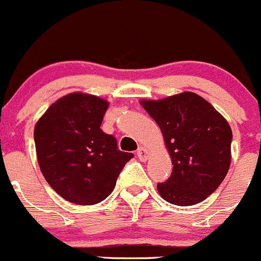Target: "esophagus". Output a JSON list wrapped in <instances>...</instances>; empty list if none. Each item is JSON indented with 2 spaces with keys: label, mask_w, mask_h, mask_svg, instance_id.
I'll return each mask as SVG.
<instances>
[{
  "label": "esophagus",
  "mask_w": 261,
  "mask_h": 261,
  "mask_svg": "<svg viewBox=\"0 0 261 261\" xmlns=\"http://www.w3.org/2000/svg\"><path fill=\"white\" fill-rule=\"evenodd\" d=\"M137 157L141 161H146L148 159V151L145 147H139V150H137Z\"/></svg>",
  "instance_id": "esophagus-1"
}]
</instances>
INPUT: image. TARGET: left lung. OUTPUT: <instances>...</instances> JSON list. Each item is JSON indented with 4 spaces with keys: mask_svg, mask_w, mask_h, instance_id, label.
<instances>
[{
    "mask_svg": "<svg viewBox=\"0 0 261 261\" xmlns=\"http://www.w3.org/2000/svg\"><path fill=\"white\" fill-rule=\"evenodd\" d=\"M141 105L161 128L173 170L157 183L165 200L193 205L211 196L227 176L233 134L227 120L194 93L144 100Z\"/></svg>",
    "mask_w": 261,
    "mask_h": 261,
    "instance_id": "left-lung-1",
    "label": "left lung"
}]
</instances>
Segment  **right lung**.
<instances>
[{
    "label": "right lung",
    "instance_id": "right-lung-1",
    "mask_svg": "<svg viewBox=\"0 0 261 261\" xmlns=\"http://www.w3.org/2000/svg\"><path fill=\"white\" fill-rule=\"evenodd\" d=\"M108 108L98 96L69 94L51 104L34 127L43 176L68 202L90 205L104 200L134 157L100 128Z\"/></svg>",
    "mask_w": 261,
    "mask_h": 261
}]
</instances>
